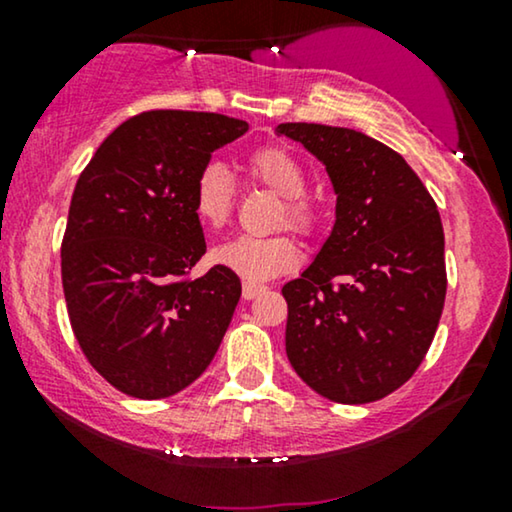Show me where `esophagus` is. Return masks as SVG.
I'll return each instance as SVG.
<instances>
[{
  "label": "esophagus",
  "mask_w": 512,
  "mask_h": 512,
  "mask_svg": "<svg viewBox=\"0 0 512 512\" xmlns=\"http://www.w3.org/2000/svg\"><path fill=\"white\" fill-rule=\"evenodd\" d=\"M263 291H265L263 284L249 282V279H244V282H242V298L244 300H254L258 293H263Z\"/></svg>",
  "instance_id": "1"
}]
</instances>
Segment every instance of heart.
I'll use <instances>...</instances> for the list:
<instances>
[{"instance_id":"b5f03b06","label":"heart","mask_w":512,"mask_h":512,"mask_svg":"<svg viewBox=\"0 0 512 512\" xmlns=\"http://www.w3.org/2000/svg\"><path fill=\"white\" fill-rule=\"evenodd\" d=\"M247 174L256 184H261L282 198L279 226L296 230L300 235H312L317 230L319 214L310 200L305 198L307 174L300 160L284 146H263L249 153ZM193 212L207 228L226 226L235 207V181L221 163L202 165L193 181ZM212 258L223 268L237 275L258 282L282 272H289L298 265L300 251L289 235L249 237L237 235L226 240L212 251Z\"/></svg>"}]
</instances>
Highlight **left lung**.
Instances as JSON below:
<instances>
[{"label":"left lung","mask_w":512,"mask_h":512,"mask_svg":"<svg viewBox=\"0 0 512 512\" xmlns=\"http://www.w3.org/2000/svg\"><path fill=\"white\" fill-rule=\"evenodd\" d=\"M326 165L331 235L284 284L286 356L328 401H380L429 352L445 305V235L433 198L401 153L349 128L282 123Z\"/></svg>","instance_id":"left-lung-1"}]
</instances>
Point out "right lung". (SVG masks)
Instances as JSON below:
<instances>
[{
	"label": "right lung",
	"mask_w": 512,
	"mask_h": 512,
	"mask_svg": "<svg viewBox=\"0 0 512 512\" xmlns=\"http://www.w3.org/2000/svg\"><path fill=\"white\" fill-rule=\"evenodd\" d=\"M247 121L156 109L118 125L76 181L62 237L72 331L97 373L123 394H179L212 363L240 300L233 270L188 279L207 244L193 181Z\"/></svg>",
	"instance_id": "add662e5"
}]
</instances>
